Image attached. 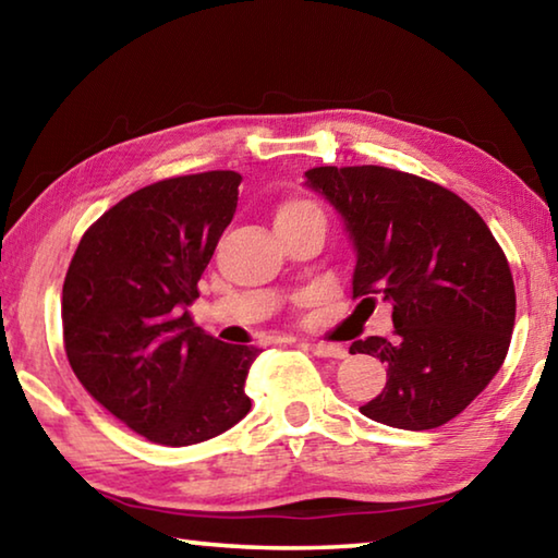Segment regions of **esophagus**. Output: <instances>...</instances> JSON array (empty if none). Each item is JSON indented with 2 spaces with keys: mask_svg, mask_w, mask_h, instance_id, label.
I'll use <instances>...</instances> for the list:
<instances>
[{
  "mask_svg": "<svg viewBox=\"0 0 558 558\" xmlns=\"http://www.w3.org/2000/svg\"><path fill=\"white\" fill-rule=\"evenodd\" d=\"M307 349L315 356H325V359H344L347 349L339 344H327V342H307Z\"/></svg>",
  "mask_w": 558,
  "mask_h": 558,
  "instance_id": "1",
  "label": "esophagus"
}]
</instances>
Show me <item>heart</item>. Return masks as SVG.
I'll list each match as a JSON object with an SVG mask.
<instances>
[{
	"label": "heart",
	"instance_id": "obj_1",
	"mask_svg": "<svg viewBox=\"0 0 558 558\" xmlns=\"http://www.w3.org/2000/svg\"><path fill=\"white\" fill-rule=\"evenodd\" d=\"M310 214H319L317 206L313 202H305V199H288L278 206L276 211V223L282 221H292V219H302V216H310Z\"/></svg>",
	"mask_w": 558,
	"mask_h": 558
}]
</instances>
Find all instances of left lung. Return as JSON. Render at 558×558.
I'll use <instances>...</instances> for the list:
<instances>
[{
	"label": "left lung",
	"instance_id": "left-lung-1",
	"mask_svg": "<svg viewBox=\"0 0 558 558\" xmlns=\"http://www.w3.org/2000/svg\"><path fill=\"white\" fill-rule=\"evenodd\" d=\"M305 177L352 235L354 298L393 305L391 339L349 347L386 364L384 391L359 411L403 430L456 418L499 372L514 329V280L493 231L450 189L399 169L315 167Z\"/></svg>",
	"mask_w": 558,
	"mask_h": 558
}]
</instances>
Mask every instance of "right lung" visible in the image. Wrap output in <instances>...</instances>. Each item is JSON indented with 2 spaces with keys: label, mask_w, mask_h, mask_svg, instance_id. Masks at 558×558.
<instances>
[{
  "label": "right lung",
  "mask_w": 558,
  "mask_h": 558,
  "mask_svg": "<svg viewBox=\"0 0 558 558\" xmlns=\"http://www.w3.org/2000/svg\"><path fill=\"white\" fill-rule=\"evenodd\" d=\"M241 174L137 189L83 233L63 280V347L93 399L159 446L209 440L251 411L256 347L206 335L186 307L231 223Z\"/></svg>",
  "instance_id": "right-lung-1"
}]
</instances>
